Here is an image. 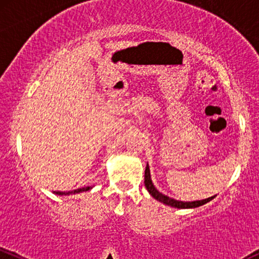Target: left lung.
<instances>
[{
	"label": "left lung",
	"mask_w": 259,
	"mask_h": 259,
	"mask_svg": "<svg viewBox=\"0 0 259 259\" xmlns=\"http://www.w3.org/2000/svg\"><path fill=\"white\" fill-rule=\"evenodd\" d=\"M145 187H146L147 192L152 195L156 200L161 201V203L166 204V205L172 206V208L177 209H194L198 206L204 205V204L209 203L210 200H212L217 195H212V197L201 199V200H194V201H182V200H176V199L169 198L168 195L162 194L160 190H157L155 186H153L152 180H151V173H150V166L149 163L146 164V169H145Z\"/></svg>",
	"instance_id": "left-lung-1"
}]
</instances>
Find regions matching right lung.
<instances>
[{
    "label": "right lung",
    "mask_w": 259,
    "mask_h": 259,
    "mask_svg": "<svg viewBox=\"0 0 259 259\" xmlns=\"http://www.w3.org/2000/svg\"><path fill=\"white\" fill-rule=\"evenodd\" d=\"M95 186H87L84 188H79V189H75V190H70V192H54L55 194L58 195H71V194H77V193H82V192H87V190L92 189Z\"/></svg>",
    "instance_id": "right-lung-1"
}]
</instances>
